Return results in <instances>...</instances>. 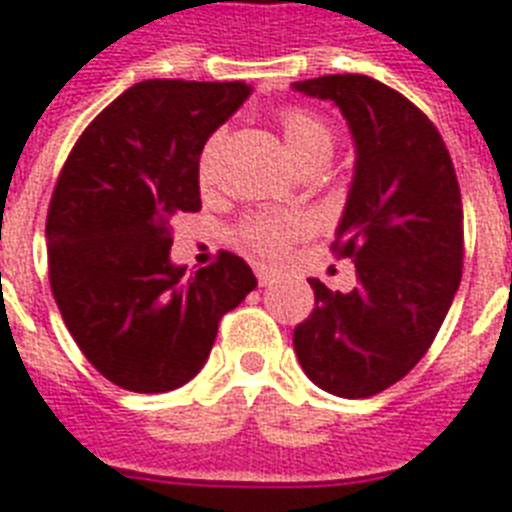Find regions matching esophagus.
<instances>
[{"label":"esophagus","mask_w":512,"mask_h":512,"mask_svg":"<svg viewBox=\"0 0 512 512\" xmlns=\"http://www.w3.org/2000/svg\"><path fill=\"white\" fill-rule=\"evenodd\" d=\"M256 280H259L261 288H267V285H275L280 280L275 269H267V267H256Z\"/></svg>","instance_id":"34e87169"}]
</instances>
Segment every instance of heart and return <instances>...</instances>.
<instances>
[{"label": "heart", "instance_id": "heart-1", "mask_svg": "<svg viewBox=\"0 0 512 512\" xmlns=\"http://www.w3.org/2000/svg\"><path fill=\"white\" fill-rule=\"evenodd\" d=\"M280 134L290 158L304 166L309 161H327L333 153V129L312 110L290 108L280 113ZM222 134H211L200 150L198 182L208 187L214 182L216 155ZM309 232V219L301 214H256L240 224V240L259 256H280L293 240Z\"/></svg>", "mask_w": 512, "mask_h": 512}]
</instances>
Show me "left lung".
<instances>
[{"mask_svg":"<svg viewBox=\"0 0 512 512\" xmlns=\"http://www.w3.org/2000/svg\"><path fill=\"white\" fill-rule=\"evenodd\" d=\"M293 89L341 108L357 166L333 253L357 288L309 280L314 309L293 330L312 383L365 399L402 380L431 349L463 277V200L439 129L396 89L359 76H320Z\"/></svg>","mask_w":512,"mask_h":512,"instance_id":"left-lung-1","label":"left lung"}]
</instances>
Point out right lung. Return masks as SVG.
Listing matches in <instances>:
<instances>
[{"instance_id": "add662e5", "label": "right lung", "mask_w": 512, "mask_h": 512, "mask_svg": "<svg viewBox=\"0 0 512 512\" xmlns=\"http://www.w3.org/2000/svg\"><path fill=\"white\" fill-rule=\"evenodd\" d=\"M248 94L245 81H140L84 129L57 177L52 296L94 370L126 391L185 386L256 288L230 251L190 277L169 259L171 216L200 211V150Z\"/></svg>"}]
</instances>
